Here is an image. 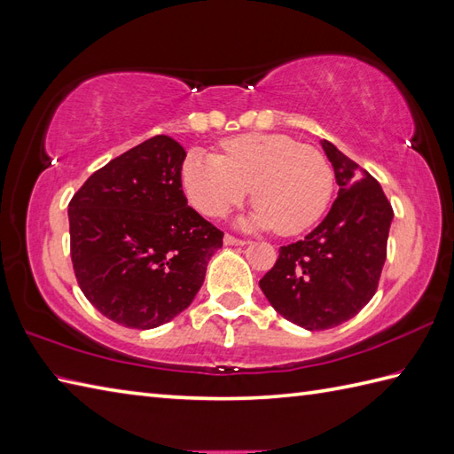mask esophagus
<instances>
[{"instance_id":"esophagus-1","label":"esophagus","mask_w":454,"mask_h":454,"mask_svg":"<svg viewBox=\"0 0 454 454\" xmlns=\"http://www.w3.org/2000/svg\"><path fill=\"white\" fill-rule=\"evenodd\" d=\"M224 244H226V246H246L247 242H246V239H239V238H234V236L226 234V236H224Z\"/></svg>"}]
</instances>
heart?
I'll return each instance as SVG.
<instances>
[{
    "instance_id": "heart-1",
    "label": "heart",
    "mask_w": 454,
    "mask_h": 454,
    "mask_svg": "<svg viewBox=\"0 0 454 454\" xmlns=\"http://www.w3.org/2000/svg\"><path fill=\"white\" fill-rule=\"evenodd\" d=\"M224 153L192 150L181 166V183L200 215L224 216L254 187L257 205L244 228L301 234L330 207L333 169L322 152L286 134H239L222 142Z\"/></svg>"
}]
</instances>
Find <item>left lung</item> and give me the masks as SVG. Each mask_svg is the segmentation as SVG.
I'll return each mask as SVG.
<instances>
[{
	"instance_id": "1",
	"label": "left lung",
	"mask_w": 454,
	"mask_h": 454,
	"mask_svg": "<svg viewBox=\"0 0 454 454\" xmlns=\"http://www.w3.org/2000/svg\"><path fill=\"white\" fill-rule=\"evenodd\" d=\"M340 185L327 216L304 239L278 249L259 286L275 310L304 330L351 320L379 286L394 212L369 171L322 140Z\"/></svg>"
}]
</instances>
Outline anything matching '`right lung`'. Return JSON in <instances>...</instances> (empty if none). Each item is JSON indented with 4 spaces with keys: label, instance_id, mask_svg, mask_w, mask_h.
<instances>
[{
    "label": "right lung",
    "instance_id": "add662e5",
    "mask_svg": "<svg viewBox=\"0 0 454 454\" xmlns=\"http://www.w3.org/2000/svg\"><path fill=\"white\" fill-rule=\"evenodd\" d=\"M185 150L153 137L111 160L67 207L74 273L85 298L132 330L173 320L205 283L220 232L187 205Z\"/></svg>",
    "mask_w": 454,
    "mask_h": 454
}]
</instances>
